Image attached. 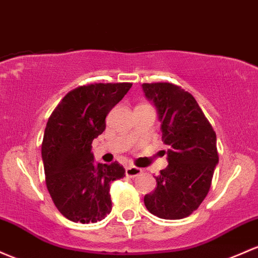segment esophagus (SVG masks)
I'll return each instance as SVG.
<instances>
[{"mask_svg": "<svg viewBox=\"0 0 258 258\" xmlns=\"http://www.w3.org/2000/svg\"><path fill=\"white\" fill-rule=\"evenodd\" d=\"M141 174H142V169L137 168V166L128 165L126 168V176L136 177V176H138V175H141Z\"/></svg>", "mask_w": 258, "mask_h": 258, "instance_id": "obj_1", "label": "esophagus"}]
</instances>
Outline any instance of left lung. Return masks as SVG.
<instances>
[{"label": "left lung", "instance_id": "obj_1", "mask_svg": "<svg viewBox=\"0 0 258 258\" xmlns=\"http://www.w3.org/2000/svg\"><path fill=\"white\" fill-rule=\"evenodd\" d=\"M154 103L161 138L169 146L168 166L155 176L157 187L144 196V205L161 219H182L200 207L219 160L217 136L196 99L172 83H143Z\"/></svg>", "mask_w": 258, "mask_h": 258}]
</instances>
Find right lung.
I'll list each match as a JSON object with an SVG mask.
<instances>
[{
  "label": "right lung",
  "instance_id": "add662e5",
  "mask_svg": "<svg viewBox=\"0 0 258 258\" xmlns=\"http://www.w3.org/2000/svg\"><path fill=\"white\" fill-rule=\"evenodd\" d=\"M132 83H94L64 95L45 128L41 144L45 182L56 208L75 223H97L111 212L110 185L124 169L94 160L92 142L105 131L110 110Z\"/></svg>",
  "mask_w": 258,
  "mask_h": 258
}]
</instances>
